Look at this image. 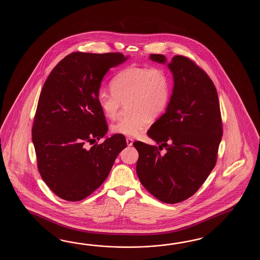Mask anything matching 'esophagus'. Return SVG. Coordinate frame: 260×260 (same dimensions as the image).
<instances>
[{"instance_id": "34e87169", "label": "esophagus", "mask_w": 260, "mask_h": 260, "mask_svg": "<svg viewBox=\"0 0 260 260\" xmlns=\"http://www.w3.org/2000/svg\"><path fill=\"white\" fill-rule=\"evenodd\" d=\"M133 143H134V139H133L132 138H126V144H127V146L131 147Z\"/></svg>"}]
</instances>
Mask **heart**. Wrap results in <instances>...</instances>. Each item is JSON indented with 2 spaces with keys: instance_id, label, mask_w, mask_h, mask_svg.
Here are the masks:
<instances>
[{
  "instance_id": "b5f03b06",
  "label": "heart",
  "mask_w": 260,
  "mask_h": 260,
  "mask_svg": "<svg viewBox=\"0 0 260 260\" xmlns=\"http://www.w3.org/2000/svg\"><path fill=\"white\" fill-rule=\"evenodd\" d=\"M111 91L100 89L98 104L109 119L118 116L122 106L128 103V116L111 124V131L126 137H138L149 127L150 117L166 111L170 100V81L160 67L129 66L118 72L111 82Z\"/></svg>"
}]
</instances>
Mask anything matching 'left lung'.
<instances>
[{
	"mask_svg": "<svg viewBox=\"0 0 260 260\" xmlns=\"http://www.w3.org/2000/svg\"><path fill=\"white\" fill-rule=\"evenodd\" d=\"M149 58L166 63L164 55L151 54ZM167 66L174 77L173 94L166 113L148 130L159 148L141 141L133 145L139 155L137 174L141 184L155 198L173 205L192 196L210 175L223 129L210 77L183 55H175Z\"/></svg>",
	"mask_w": 260,
	"mask_h": 260,
	"instance_id": "8db88e82",
	"label": "left lung"
}]
</instances>
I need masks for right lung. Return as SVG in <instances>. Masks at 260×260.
<instances>
[{"label":"right lung","mask_w":260,"mask_h":260,"mask_svg":"<svg viewBox=\"0 0 260 260\" xmlns=\"http://www.w3.org/2000/svg\"><path fill=\"white\" fill-rule=\"evenodd\" d=\"M127 58L121 53H72L44 83L31 136L40 175L61 199L78 202L94 192L127 146L118 134L95 142L108 132L98 104L100 84L111 68Z\"/></svg>","instance_id":"add662e5"}]
</instances>
